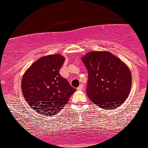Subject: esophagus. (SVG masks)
<instances>
[{"label":"esophagus","instance_id":"1","mask_svg":"<svg viewBox=\"0 0 148 148\" xmlns=\"http://www.w3.org/2000/svg\"><path fill=\"white\" fill-rule=\"evenodd\" d=\"M83 88H84V85L81 84V85H80V86H79V87L77 88V90H81L83 89Z\"/></svg>","mask_w":148,"mask_h":148}]
</instances>
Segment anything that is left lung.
<instances>
[{"instance_id": "left-lung-1", "label": "left lung", "mask_w": 148, "mask_h": 148, "mask_svg": "<svg viewBox=\"0 0 148 148\" xmlns=\"http://www.w3.org/2000/svg\"><path fill=\"white\" fill-rule=\"evenodd\" d=\"M82 61L88 74L86 92L93 103L111 109L124 103L132 86V74L126 64L108 51L90 52Z\"/></svg>"}]
</instances>
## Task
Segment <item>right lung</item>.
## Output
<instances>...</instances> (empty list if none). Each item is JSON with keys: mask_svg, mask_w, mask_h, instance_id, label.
I'll list each match as a JSON object with an SVG mask.
<instances>
[{"mask_svg": "<svg viewBox=\"0 0 148 148\" xmlns=\"http://www.w3.org/2000/svg\"><path fill=\"white\" fill-rule=\"evenodd\" d=\"M64 61V57L60 54L42 57L23 74V97L39 114L56 115L76 90L59 73Z\"/></svg>", "mask_w": 148, "mask_h": 148, "instance_id": "1", "label": "right lung"}]
</instances>
